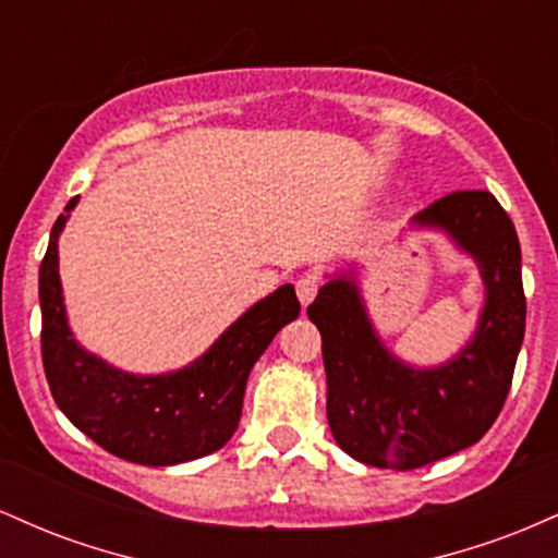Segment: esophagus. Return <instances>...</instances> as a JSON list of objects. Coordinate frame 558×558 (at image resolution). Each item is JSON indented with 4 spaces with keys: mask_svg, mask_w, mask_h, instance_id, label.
Listing matches in <instances>:
<instances>
[{
    "mask_svg": "<svg viewBox=\"0 0 558 558\" xmlns=\"http://www.w3.org/2000/svg\"><path fill=\"white\" fill-rule=\"evenodd\" d=\"M317 291H319V275L317 272H304V275H299V280H296V293H299V301L301 304H310L312 299L317 296Z\"/></svg>",
    "mask_w": 558,
    "mask_h": 558,
    "instance_id": "34e87169",
    "label": "esophagus"
}]
</instances>
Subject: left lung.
<instances>
[{"instance_id":"1","label":"left lung","mask_w":558,"mask_h":558,"mask_svg":"<svg viewBox=\"0 0 558 558\" xmlns=\"http://www.w3.org/2000/svg\"><path fill=\"white\" fill-rule=\"evenodd\" d=\"M444 228L477 259L485 310L475 338L451 362L414 369L377 341L351 275L319 288L306 315L323 336L328 422L356 462L417 470L477 444L509 396L527 301L514 222L490 191H453L414 217Z\"/></svg>"}]
</instances>
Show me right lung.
<instances>
[{
  "label": "right lung",
  "instance_id": "obj_1",
  "mask_svg": "<svg viewBox=\"0 0 558 558\" xmlns=\"http://www.w3.org/2000/svg\"><path fill=\"white\" fill-rule=\"evenodd\" d=\"M75 202L78 196L70 198L65 213ZM65 220L68 215L57 217L38 270L41 360L57 407L94 444L133 464H181L226 446L239 427L254 362L278 330L299 317L293 286H280L254 304L202 360L181 373H120L83 351L68 328L57 272V239Z\"/></svg>",
  "mask_w": 558,
  "mask_h": 558
}]
</instances>
